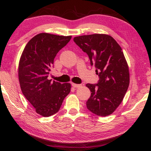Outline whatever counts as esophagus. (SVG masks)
I'll return each mask as SVG.
<instances>
[{
  "label": "esophagus",
  "instance_id": "esophagus-1",
  "mask_svg": "<svg viewBox=\"0 0 151 151\" xmlns=\"http://www.w3.org/2000/svg\"><path fill=\"white\" fill-rule=\"evenodd\" d=\"M72 86H73L74 88H79V87H80V86H81V84H78L72 83Z\"/></svg>",
  "mask_w": 151,
  "mask_h": 151
}]
</instances>
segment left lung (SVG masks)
<instances>
[{"label": "left lung", "instance_id": "8db88e82", "mask_svg": "<svg viewBox=\"0 0 151 151\" xmlns=\"http://www.w3.org/2000/svg\"><path fill=\"white\" fill-rule=\"evenodd\" d=\"M73 41L88 55L100 78L97 84H86L91 91L86 107L98 116L111 115L122 102L129 85V67L122 49L106 34L84 35L75 37Z\"/></svg>", "mask_w": 151, "mask_h": 151}]
</instances>
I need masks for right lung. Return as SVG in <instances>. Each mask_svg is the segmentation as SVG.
Instances as JSON below:
<instances>
[{"instance_id":"right-lung-1","label":"right lung","mask_w":151,"mask_h":151,"mask_svg":"<svg viewBox=\"0 0 151 151\" xmlns=\"http://www.w3.org/2000/svg\"><path fill=\"white\" fill-rule=\"evenodd\" d=\"M71 36L41 33L26 45L18 65V79L22 93L43 117L56 113L71 91V84L48 79L53 60Z\"/></svg>"}]
</instances>
